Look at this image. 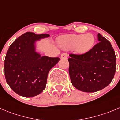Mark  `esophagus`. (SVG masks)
I'll return each instance as SVG.
<instances>
[{
  "label": "esophagus",
  "mask_w": 120,
  "mask_h": 120,
  "mask_svg": "<svg viewBox=\"0 0 120 120\" xmlns=\"http://www.w3.org/2000/svg\"><path fill=\"white\" fill-rule=\"evenodd\" d=\"M68 53H62V54H61V59H67V58L68 57Z\"/></svg>",
  "instance_id": "1"
}]
</instances>
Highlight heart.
Segmentation results:
<instances>
[{
    "instance_id": "obj_1",
    "label": "heart",
    "mask_w": 120,
    "mask_h": 120,
    "mask_svg": "<svg viewBox=\"0 0 120 120\" xmlns=\"http://www.w3.org/2000/svg\"><path fill=\"white\" fill-rule=\"evenodd\" d=\"M95 38L92 34H72L66 36L61 44L66 49H74L78 53H85L90 50L95 44Z\"/></svg>"
}]
</instances>
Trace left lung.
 <instances>
[{
    "mask_svg": "<svg viewBox=\"0 0 120 120\" xmlns=\"http://www.w3.org/2000/svg\"><path fill=\"white\" fill-rule=\"evenodd\" d=\"M89 51L69 54V74L72 84L85 92H95L108 86L116 72V57L110 42L100 34Z\"/></svg>",
    "mask_w": 120,
    "mask_h": 120,
    "instance_id": "obj_1",
    "label": "left lung"
}]
</instances>
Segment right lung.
<instances>
[{"instance_id": "obj_1", "label": "right lung", "mask_w": 120, "mask_h": 120, "mask_svg": "<svg viewBox=\"0 0 120 120\" xmlns=\"http://www.w3.org/2000/svg\"><path fill=\"white\" fill-rule=\"evenodd\" d=\"M49 37L27 32L10 46L4 60V75L9 86L18 95L33 97L45 88L48 73L60 58L41 57L35 52L34 43Z\"/></svg>"}]
</instances>
